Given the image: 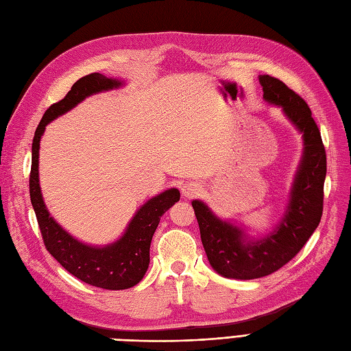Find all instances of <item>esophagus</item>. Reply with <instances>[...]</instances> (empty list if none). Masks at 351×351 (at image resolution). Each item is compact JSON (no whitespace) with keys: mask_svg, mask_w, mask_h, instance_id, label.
<instances>
[{"mask_svg":"<svg viewBox=\"0 0 351 351\" xmlns=\"http://www.w3.org/2000/svg\"><path fill=\"white\" fill-rule=\"evenodd\" d=\"M199 192H200V189H199V186L195 184V183H187V184H184V186L182 187V193H183L184 197H193V196H196Z\"/></svg>","mask_w":351,"mask_h":351,"instance_id":"1","label":"esophagus"}]
</instances>
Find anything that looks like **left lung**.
<instances>
[{
  "instance_id": "left-lung-1",
  "label": "left lung",
  "mask_w": 351,
  "mask_h": 351,
  "mask_svg": "<svg viewBox=\"0 0 351 351\" xmlns=\"http://www.w3.org/2000/svg\"><path fill=\"white\" fill-rule=\"evenodd\" d=\"M259 82L263 99L282 108L303 134L304 147L285 214L275 230L259 240H250L240 227L218 218L202 200L192 202L210 267L234 280L261 278L284 267L313 234L324 210L326 154L312 111L280 79L262 74Z\"/></svg>"
}]
</instances>
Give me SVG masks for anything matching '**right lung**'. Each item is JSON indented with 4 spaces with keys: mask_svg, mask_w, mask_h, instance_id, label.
<instances>
[{
    "mask_svg": "<svg viewBox=\"0 0 351 351\" xmlns=\"http://www.w3.org/2000/svg\"><path fill=\"white\" fill-rule=\"evenodd\" d=\"M123 82L92 73L79 79L61 101L52 104L35 132L32 143L29 193L47 250L62 268L83 282L105 290H125L139 282L149 267V249L159 219L180 200L177 189H168L146 202L136 212L124 234L107 246H89L70 236L49 215L39 186V142L49 121L76 107L93 93L120 88Z\"/></svg>",
    "mask_w": 351,
    "mask_h": 351,
    "instance_id": "add662e5",
    "label": "right lung"
}]
</instances>
